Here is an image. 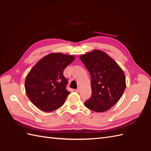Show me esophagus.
I'll list each match as a JSON object with an SVG mask.
<instances>
[{"mask_svg":"<svg viewBox=\"0 0 151 151\" xmlns=\"http://www.w3.org/2000/svg\"><path fill=\"white\" fill-rule=\"evenodd\" d=\"M80 87H78V88H77L76 89H75V91H76V92H77V93L80 92Z\"/></svg>","mask_w":151,"mask_h":151,"instance_id":"esophagus-1","label":"esophagus"}]
</instances>
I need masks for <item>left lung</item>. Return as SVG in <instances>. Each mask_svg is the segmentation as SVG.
<instances>
[{
	"label": "left lung",
	"instance_id": "left-lung-1",
	"mask_svg": "<svg viewBox=\"0 0 151 151\" xmlns=\"http://www.w3.org/2000/svg\"><path fill=\"white\" fill-rule=\"evenodd\" d=\"M80 58L91 78L92 94L84 106L98 113L110 109L120 99L126 87L123 70L100 50H93L82 55Z\"/></svg>",
	"mask_w": 151,
	"mask_h": 151
}]
</instances>
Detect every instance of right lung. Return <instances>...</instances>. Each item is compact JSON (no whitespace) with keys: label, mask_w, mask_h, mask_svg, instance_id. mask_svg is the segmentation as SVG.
Returning <instances> with one entry per match:
<instances>
[{"label":"right lung","mask_w":151,"mask_h":151,"mask_svg":"<svg viewBox=\"0 0 151 151\" xmlns=\"http://www.w3.org/2000/svg\"><path fill=\"white\" fill-rule=\"evenodd\" d=\"M75 60L73 55L52 52L41 58L30 70L25 80L27 97L44 112H51L64 104L70 92L63 75L64 69Z\"/></svg>","instance_id":"add662e5"}]
</instances>
